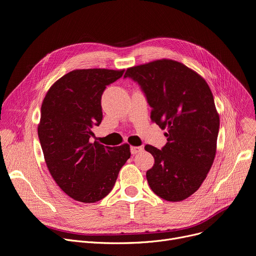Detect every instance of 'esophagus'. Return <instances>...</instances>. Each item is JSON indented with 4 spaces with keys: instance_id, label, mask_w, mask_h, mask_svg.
<instances>
[{
    "instance_id": "1",
    "label": "esophagus",
    "mask_w": 256,
    "mask_h": 256,
    "mask_svg": "<svg viewBox=\"0 0 256 256\" xmlns=\"http://www.w3.org/2000/svg\"><path fill=\"white\" fill-rule=\"evenodd\" d=\"M143 150L142 146H130V154H137Z\"/></svg>"
}]
</instances>
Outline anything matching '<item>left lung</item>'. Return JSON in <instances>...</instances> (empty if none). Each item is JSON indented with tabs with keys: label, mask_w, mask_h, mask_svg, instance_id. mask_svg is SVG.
I'll return each instance as SVG.
<instances>
[{
	"label": "left lung",
	"mask_w": 256,
	"mask_h": 256,
	"mask_svg": "<svg viewBox=\"0 0 256 256\" xmlns=\"http://www.w3.org/2000/svg\"><path fill=\"white\" fill-rule=\"evenodd\" d=\"M152 108L150 118L167 128L162 150L146 145L154 165L146 172L150 189L167 201H182L206 180L216 156L220 126L212 93L198 74L163 59L128 68Z\"/></svg>",
	"instance_id": "8db88e82"
}]
</instances>
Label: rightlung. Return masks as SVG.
<instances>
[{
    "mask_svg": "<svg viewBox=\"0 0 256 256\" xmlns=\"http://www.w3.org/2000/svg\"><path fill=\"white\" fill-rule=\"evenodd\" d=\"M124 72L72 70L50 88L42 102L38 138L46 166L61 190L80 202H96L109 194L130 156L128 144L90 142L92 128L102 119V93Z\"/></svg>",
    "mask_w": 256,
    "mask_h": 256,
    "instance_id": "add662e5",
    "label": "right lung"
}]
</instances>
